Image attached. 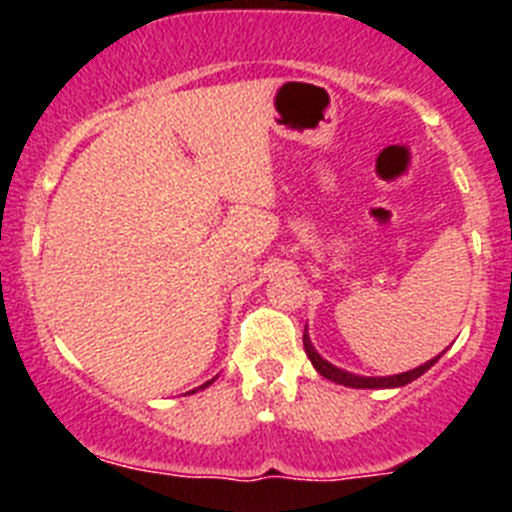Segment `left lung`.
<instances>
[{
	"label": "left lung",
	"mask_w": 512,
	"mask_h": 512,
	"mask_svg": "<svg viewBox=\"0 0 512 512\" xmlns=\"http://www.w3.org/2000/svg\"><path fill=\"white\" fill-rule=\"evenodd\" d=\"M302 343H305L307 359H310L312 366L318 369V374H323V377L330 379V382L343 384V387H354V390H395V387H405V384H410L413 379H418L420 374L428 372V369H431V366L443 356V351H441L436 359L425 361V364L415 366V369H410V372L390 374V377H359V374H351V372H346V369H341V366L325 361L323 356L315 351V346H312L310 336H307V328H305V336H302Z\"/></svg>",
	"instance_id": "left-lung-1"
}]
</instances>
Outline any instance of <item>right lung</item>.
<instances>
[{
    "label": "right lung",
    "instance_id": "add662e5",
    "mask_svg": "<svg viewBox=\"0 0 512 512\" xmlns=\"http://www.w3.org/2000/svg\"><path fill=\"white\" fill-rule=\"evenodd\" d=\"M212 382H215V379H210V382H205V384H202L200 390H205V387H210V384H212ZM192 392H197V390H192Z\"/></svg>",
    "mask_w": 512,
    "mask_h": 512
}]
</instances>
